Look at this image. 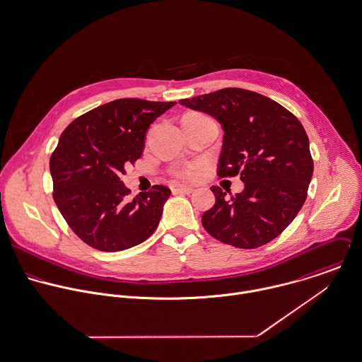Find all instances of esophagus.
Here are the masks:
<instances>
[{
	"label": "esophagus",
	"instance_id": "esophagus-1",
	"mask_svg": "<svg viewBox=\"0 0 362 362\" xmlns=\"http://www.w3.org/2000/svg\"><path fill=\"white\" fill-rule=\"evenodd\" d=\"M172 192L176 193V194H190V193L194 192V189L193 187H187V186H175L172 189Z\"/></svg>",
	"mask_w": 362,
	"mask_h": 362
}]
</instances>
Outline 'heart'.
Instances as JSON below:
<instances>
[{
    "mask_svg": "<svg viewBox=\"0 0 362 362\" xmlns=\"http://www.w3.org/2000/svg\"><path fill=\"white\" fill-rule=\"evenodd\" d=\"M200 173V165L197 163H192V165H187L186 168H183L182 170L177 172V175L183 179H189V180H193L199 176Z\"/></svg>",
    "mask_w": 362,
    "mask_h": 362,
    "instance_id": "b5f03b06",
    "label": "heart"
}]
</instances>
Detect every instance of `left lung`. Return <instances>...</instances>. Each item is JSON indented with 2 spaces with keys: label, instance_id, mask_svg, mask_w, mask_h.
<instances>
[{
  "label": "left lung",
  "instance_id": "8db88e82",
  "mask_svg": "<svg viewBox=\"0 0 362 362\" xmlns=\"http://www.w3.org/2000/svg\"><path fill=\"white\" fill-rule=\"evenodd\" d=\"M179 103L221 123L218 176L239 175L245 183L243 192L230 199L221 187H211L216 204L202 217L204 229L240 249L272 242L302 209L313 175L300 122L280 103L242 88H223Z\"/></svg>",
  "mask_w": 362,
  "mask_h": 362
}]
</instances>
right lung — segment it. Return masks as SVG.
Segmentation results:
<instances>
[{
  "instance_id": "right-lung-1",
  "label": "right lung",
  "mask_w": 362,
  "mask_h": 362,
  "mask_svg": "<svg viewBox=\"0 0 362 362\" xmlns=\"http://www.w3.org/2000/svg\"><path fill=\"white\" fill-rule=\"evenodd\" d=\"M176 102L117 99L75 119L50 158L53 199L74 233L93 249L119 252L148 239L156 229L166 186L129 200L120 180L126 163L144 149L152 122Z\"/></svg>"
}]
</instances>
